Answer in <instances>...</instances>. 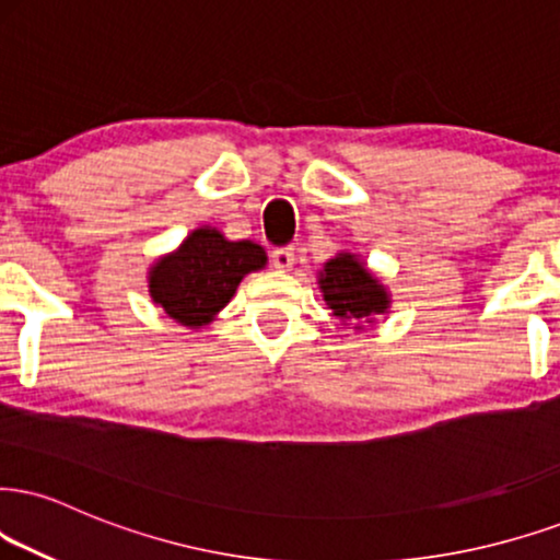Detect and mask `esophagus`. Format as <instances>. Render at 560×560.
Returning a JSON list of instances; mask_svg holds the SVG:
<instances>
[{
    "label": "esophagus",
    "instance_id": "esophagus-1",
    "mask_svg": "<svg viewBox=\"0 0 560 560\" xmlns=\"http://www.w3.org/2000/svg\"><path fill=\"white\" fill-rule=\"evenodd\" d=\"M272 265L282 269V272H288L295 265V248L293 246H280L272 252Z\"/></svg>",
    "mask_w": 560,
    "mask_h": 560
}]
</instances>
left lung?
I'll return each mask as SVG.
<instances>
[{
	"mask_svg": "<svg viewBox=\"0 0 560 560\" xmlns=\"http://www.w3.org/2000/svg\"><path fill=\"white\" fill-rule=\"evenodd\" d=\"M324 301L332 308L337 319H369L384 314L389 306L384 285L371 278V272L358 261L353 254H340L324 265L319 278Z\"/></svg>",
	"mask_w": 560,
	"mask_h": 560,
	"instance_id": "obj_1",
	"label": "left lung"
}]
</instances>
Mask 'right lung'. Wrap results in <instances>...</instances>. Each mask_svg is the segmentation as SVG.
Masks as SVG:
<instances>
[{"label": "right lung", "mask_w": 560, "mask_h": 560, "mask_svg": "<svg viewBox=\"0 0 560 560\" xmlns=\"http://www.w3.org/2000/svg\"><path fill=\"white\" fill-rule=\"evenodd\" d=\"M267 265L252 241H228L215 228H199L150 272V295L184 327H202L236 293L244 275Z\"/></svg>", "instance_id": "obj_1"}]
</instances>
